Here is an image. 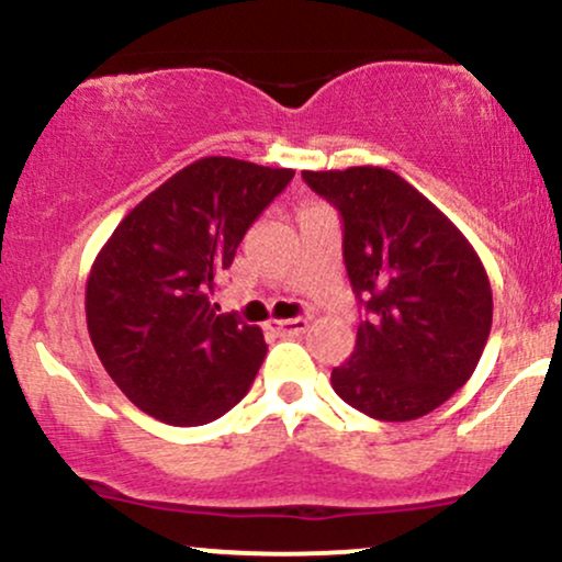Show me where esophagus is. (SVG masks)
Here are the masks:
<instances>
[{
    "label": "esophagus",
    "instance_id": "esophagus-1",
    "mask_svg": "<svg viewBox=\"0 0 562 562\" xmlns=\"http://www.w3.org/2000/svg\"><path fill=\"white\" fill-rule=\"evenodd\" d=\"M306 325H308V319H303V317L267 322L269 330H274V333H280V335H299V333L306 330Z\"/></svg>",
    "mask_w": 562,
    "mask_h": 562
}]
</instances>
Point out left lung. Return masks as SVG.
I'll return each instance as SVG.
<instances>
[{
	"label": "left lung",
	"instance_id": "obj_1",
	"mask_svg": "<svg viewBox=\"0 0 562 562\" xmlns=\"http://www.w3.org/2000/svg\"><path fill=\"white\" fill-rule=\"evenodd\" d=\"M344 218V261L367 308L333 389L353 409L406 423L475 372L492 330V285L470 240L396 171H301Z\"/></svg>",
	"mask_w": 562,
	"mask_h": 562
}]
</instances>
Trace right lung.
I'll return each instance as SVG.
<instances>
[{"mask_svg": "<svg viewBox=\"0 0 562 562\" xmlns=\"http://www.w3.org/2000/svg\"><path fill=\"white\" fill-rule=\"evenodd\" d=\"M293 169L209 156L139 200L87 277V327L102 367L145 415L205 425L248 393L261 327L218 314L214 277L285 190Z\"/></svg>", "mask_w": 562, "mask_h": 562, "instance_id": "add662e5", "label": "right lung"}]
</instances>
